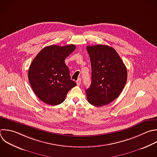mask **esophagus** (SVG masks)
Returning <instances> with one entry per match:
<instances>
[{"label": "esophagus", "mask_w": 157, "mask_h": 157, "mask_svg": "<svg viewBox=\"0 0 157 157\" xmlns=\"http://www.w3.org/2000/svg\"><path fill=\"white\" fill-rule=\"evenodd\" d=\"M76 83H77V85H80V83H81V79H80V78H78V79L76 81Z\"/></svg>", "instance_id": "obj_1"}]
</instances>
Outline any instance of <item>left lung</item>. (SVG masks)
Returning a JSON list of instances; mask_svg holds the SVG:
<instances>
[{"mask_svg":"<svg viewBox=\"0 0 157 157\" xmlns=\"http://www.w3.org/2000/svg\"><path fill=\"white\" fill-rule=\"evenodd\" d=\"M91 64V83L86 90L90 104L96 107L107 105L119 96L127 80L126 67L112 47L87 46Z\"/></svg>","mask_w":157,"mask_h":157,"instance_id":"8db88e82","label":"left lung"}]
</instances>
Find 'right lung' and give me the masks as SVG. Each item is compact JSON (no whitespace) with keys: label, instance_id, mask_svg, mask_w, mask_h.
<instances>
[{"label":"right lung","instance_id":"obj_1","mask_svg":"<svg viewBox=\"0 0 157 157\" xmlns=\"http://www.w3.org/2000/svg\"><path fill=\"white\" fill-rule=\"evenodd\" d=\"M75 49L74 45H50L36 56L28 71V78L36 96L52 105L62 103L67 92L76 86L71 79L65 59Z\"/></svg>","mask_w":157,"mask_h":157}]
</instances>
